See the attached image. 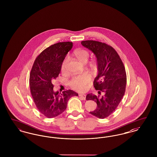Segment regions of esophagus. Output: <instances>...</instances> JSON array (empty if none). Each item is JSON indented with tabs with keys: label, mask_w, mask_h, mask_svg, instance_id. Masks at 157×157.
I'll use <instances>...</instances> for the list:
<instances>
[{
	"label": "esophagus",
	"mask_w": 157,
	"mask_h": 157,
	"mask_svg": "<svg viewBox=\"0 0 157 157\" xmlns=\"http://www.w3.org/2000/svg\"><path fill=\"white\" fill-rule=\"evenodd\" d=\"M79 97L82 98H83V99H84V100L86 99V95H85V94H79Z\"/></svg>",
	"instance_id": "34e87169"
}]
</instances>
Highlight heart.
Instances as JSON below:
<instances>
[{
	"mask_svg": "<svg viewBox=\"0 0 157 157\" xmlns=\"http://www.w3.org/2000/svg\"><path fill=\"white\" fill-rule=\"evenodd\" d=\"M75 57L82 63H86L90 58V53L85 49H78L74 52ZM68 58L67 57L62 62L61 70L62 72L66 71ZM92 80L91 76L88 74H83L82 75L74 76L69 82V85L74 90L83 92L87 90L88 85Z\"/></svg>",
	"mask_w": 157,
	"mask_h": 157,
	"instance_id": "heart-1",
	"label": "heart"
}]
</instances>
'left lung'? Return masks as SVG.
<instances>
[{
    "mask_svg": "<svg viewBox=\"0 0 157 157\" xmlns=\"http://www.w3.org/2000/svg\"><path fill=\"white\" fill-rule=\"evenodd\" d=\"M84 47L94 53L97 58V76L94 86L102 97L92 94L86 95V100L97 104V108L90 113L103 119L109 116L116 109L125 92L127 75L125 68L119 55L112 46L95 40L81 42Z\"/></svg>",
    "mask_w": 157,
    "mask_h": 157,
    "instance_id": "left-lung-1",
    "label": "left lung"
}]
</instances>
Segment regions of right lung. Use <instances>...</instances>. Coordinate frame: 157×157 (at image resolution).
Returning a JSON list of instances; mask_svg holds the SVG:
<instances>
[{
	"mask_svg": "<svg viewBox=\"0 0 157 157\" xmlns=\"http://www.w3.org/2000/svg\"><path fill=\"white\" fill-rule=\"evenodd\" d=\"M71 42H59L40 53L35 60L29 78L30 92L37 109L47 118L60 115L67 109L68 100L78 94L72 90L53 91L52 81L59 74L62 62L72 48Z\"/></svg>",
	"mask_w": 157,
	"mask_h": 157,
	"instance_id": "add662e5",
	"label": "right lung"
}]
</instances>
